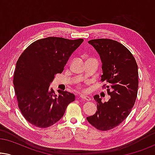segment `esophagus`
Returning <instances> with one entry per match:
<instances>
[{"label": "esophagus", "mask_w": 155, "mask_h": 155, "mask_svg": "<svg viewBox=\"0 0 155 155\" xmlns=\"http://www.w3.org/2000/svg\"><path fill=\"white\" fill-rule=\"evenodd\" d=\"M80 98L81 99H83V100H86V101H90L91 98L89 96H85V95H80Z\"/></svg>", "instance_id": "obj_1"}]
</instances>
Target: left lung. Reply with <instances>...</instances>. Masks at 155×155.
<instances>
[{"mask_svg":"<svg viewBox=\"0 0 155 155\" xmlns=\"http://www.w3.org/2000/svg\"><path fill=\"white\" fill-rule=\"evenodd\" d=\"M97 51L102 63L101 81L107 84L111 98L101 102L94 96L97 111L87 117L90 124L99 130L118 126L128 117L136 100L138 89V68L135 59L126 46L115 40L92 39L88 41Z\"/></svg>","mask_w":155,"mask_h":155,"instance_id":"left-lung-1","label":"left lung"}]
</instances>
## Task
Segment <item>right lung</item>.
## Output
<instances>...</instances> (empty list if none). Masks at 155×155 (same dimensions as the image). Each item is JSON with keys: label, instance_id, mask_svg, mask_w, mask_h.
<instances>
[{"label": "right lung", "instance_id": "1", "mask_svg": "<svg viewBox=\"0 0 155 155\" xmlns=\"http://www.w3.org/2000/svg\"><path fill=\"white\" fill-rule=\"evenodd\" d=\"M46 37L31 44L16 63L13 84L18 107L29 123L39 128H48L64 115L75 95L50 87L57 73H61L72 54L83 42Z\"/></svg>", "mask_w": 155, "mask_h": 155}]
</instances>
